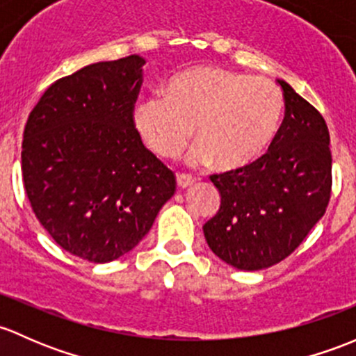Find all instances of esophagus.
Instances as JSON below:
<instances>
[{
    "mask_svg": "<svg viewBox=\"0 0 356 356\" xmlns=\"http://www.w3.org/2000/svg\"><path fill=\"white\" fill-rule=\"evenodd\" d=\"M193 181H195V179L190 177V175L179 173L177 177V183H178L179 188H188V186L193 185Z\"/></svg>",
    "mask_w": 356,
    "mask_h": 356,
    "instance_id": "34e87169",
    "label": "esophagus"
}]
</instances>
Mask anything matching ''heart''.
Masks as SVG:
<instances>
[{
  "label": "heart",
  "instance_id": "obj_1",
  "mask_svg": "<svg viewBox=\"0 0 356 356\" xmlns=\"http://www.w3.org/2000/svg\"><path fill=\"white\" fill-rule=\"evenodd\" d=\"M284 99L266 79H248L221 67H193L168 80L163 97L135 109V128L161 159H178L193 131V164L219 171L250 166L281 128Z\"/></svg>",
  "mask_w": 356,
  "mask_h": 356
}]
</instances>
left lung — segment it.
I'll list each match as a JSON object with an SVG mask.
<instances>
[{
    "label": "left lung",
    "mask_w": 356,
    "mask_h": 356,
    "mask_svg": "<svg viewBox=\"0 0 356 356\" xmlns=\"http://www.w3.org/2000/svg\"><path fill=\"white\" fill-rule=\"evenodd\" d=\"M277 83L284 120L267 152L243 170L211 175L221 205L204 225L205 240L219 259L241 270L266 269L291 255L331 199L325 120L284 80Z\"/></svg>",
    "instance_id": "8db88e82"
}]
</instances>
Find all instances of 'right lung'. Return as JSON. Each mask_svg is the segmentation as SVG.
I'll use <instances>...</instances> for the list:
<instances>
[{
	"label": "right lung",
	"instance_id": "right-lung-1",
	"mask_svg": "<svg viewBox=\"0 0 356 356\" xmlns=\"http://www.w3.org/2000/svg\"><path fill=\"white\" fill-rule=\"evenodd\" d=\"M144 63L131 54L56 80L24 128L22 178L32 211L61 248L89 262L130 252L177 190L173 171L135 128Z\"/></svg>",
	"mask_w": 356,
	"mask_h": 356
}]
</instances>
